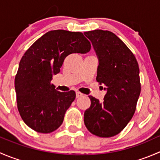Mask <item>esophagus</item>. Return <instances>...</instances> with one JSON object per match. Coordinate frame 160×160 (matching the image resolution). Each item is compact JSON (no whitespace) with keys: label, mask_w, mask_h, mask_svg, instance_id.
<instances>
[{"label":"esophagus","mask_w":160,"mask_h":160,"mask_svg":"<svg viewBox=\"0 0 160 160\" xmlns=\"http://www.w3.org/2000/svg\"><path fill=\"white\" fill-rule=\"evenodd\" d=\"M83 93H80V92H79V91H77L76 92V96H77V98H80V97H82L83 96Z\"/></svg>","instance_id":"esophagus-1"}]
</instances>
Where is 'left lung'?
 Listing matches in <instances>:
<instances>
[{
	"label": "left lung",
	"mask_w": 160,
	"mask_h": 160,
	"mask_svg": "<svg viewBox=\"0 0 160 160\" xmlns=\"http://www.w3.org/2000/svg\"><path fill=\"white\" fill-rule=\"evenodd\" d=\"M84 35L98 56L96 80L106 90L102 102L88 96L91 104L84 112V124L97 136L112 137L125 128L135 113L141 91L138 64L131 50L113 32L93 30Z\"/></svg>",
	"instance_id": "obj_1"
}]
</instances>
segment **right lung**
I'll return each mask as SVG.
<instances>
[{"mask_svg":"<svg viewBox=\"0 0 160 160\" xmlns=\"http://www.w3.org/2000/svg\"><path fill=\"white\" fill-rule=\"evenodd\" d=\"M90 43L81 32L50 31L25 52L20 61L14 88L22 120L40 133L56 130L75 100L73 90L59 92L51 83L60 72L65 58L72 53L88 52Z\"/></svg>","mask_w":160,"mask_h":160,"instance_id":"right-lung-1","label":"right lung"}]
</instances>
